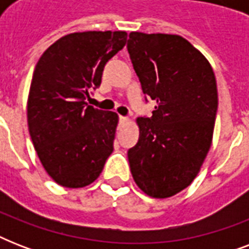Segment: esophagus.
<instances>
[{
    "mask_svg": "<svg viewBox=\"0 0 249 249\" xmlns=\"http://www.w3.org/2000/svg\"><path fill=\"white\" fill-rule=\"evenodd\" d=\"M119 120H120V123H125V121H128V117L126 116H119Z\"/></svg>",
    "mask_w": 249,
    "mask_h": 249,
    "instance_id": "esophagus-1",
    "label": "esophagus"
}]
</instances>
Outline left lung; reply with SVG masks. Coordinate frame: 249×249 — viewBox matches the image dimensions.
I'll return each mask as SVG.
<instances>
[{
  "label": "left lung",
  "instance_id": "obj_1",
  "mask_svg": "<svg viewBox=\"0 0 249 249\" xmlns=\"http://www.w3.org/2000/svg\"><path fill=\"white\" fill-rule=\"evenodd\" d=\"M126 48L146 101L156 102L151 117L137 119L130 172L150 196H173L196 177L212 143L216 77L205 56L177 35L132 32Z\"/></svg>",
  "mask_w": 249,
  "mask_h": 249
}]
</instances>
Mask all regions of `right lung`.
<instances>
[{
	"label": "right lung",
	"mask_w": 249,
	"mask_h": 249,
	"mask_svg": "<svg viewBox=\"0 0 249 249\" xmlns=\"http://www.w3.org/2000/svg\"><path fill=\"white\" fill-rule=\"evenodd\" d=\"M126 32L71 33L41 55L29 89L27 117L35 150L60 186L77 189L99 177L113 151L119 117L86 103Z\"/></svg>",
	"instance_id": "add662e5"
}]
</instances>
